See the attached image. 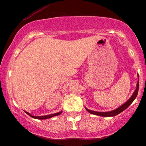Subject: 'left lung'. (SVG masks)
Listing matches in <instances>:
<instances>
[{
    "mask_svg": "<svg viewBox=\"0 0 146 146\" xmlns=\"http://www.w3.org/2000/svg\"><path fill=\"white\" fill-rule=\"evenodd\" d=\"M139 80L137 82V88H136L135 91H134V92L133 93L132 96H131L130 98H129L127 102H125L124 104H123L121 107H119L118 108L116 109V110H113V111H107V112H98V111H92V110H88L87 108H86L85 107L86 110L89 112V113H92V114H94V115H98V116H107H107H116V115H118V113H121V112L124 111L125 110H126V109H127V107L132 103V102L134 101V99L137 98V94H138V92H139Z\"/></svg>",
    "mask_w": 146,
    "mask_h": 146,
    "instance_id": "left-lung-1",
    "label": "left lung"
}]
</instances>
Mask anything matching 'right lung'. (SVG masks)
Instances as JSON below:
<instances>
[{"instance_id":"right-lung-1","label":"right lung","mask_w":146,"mask_h":146,"mask_svg":"<svg viewBox=\"0 0 146 146\" xmlns=\"http://www.w3.org/2000/svg\"><path fill=\"white\" fill-rule=\"evenodd\" d=\"M62 111H60V112H57V113H52V114L46 115V116H33V115H31L30 113H28V112H27V111H25V113H26L28 115H29V116H31L32 118H36V119L43 120V119H47V118H52V117H53V116H58V115H60V114H61V113H62Z\"/></svg>"}]
</instances>
